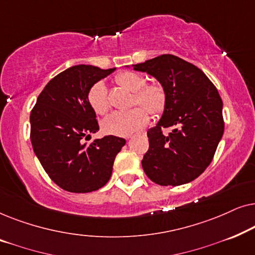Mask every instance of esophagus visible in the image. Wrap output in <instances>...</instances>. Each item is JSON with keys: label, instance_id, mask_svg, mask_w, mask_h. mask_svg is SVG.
I'll return each instance as SVG.
<instances>
[{"label": "esophagus", "instance_id": "obj_1", "mask_svg": "<svg viewBox=\"0 0 255 255\" xmlns=\"http://www.w3.org/2000/svg\"><path fill=\"white\" fill-rule=\"evenodd\" d=\"M128 138H130V137H128Z\"/></svg>", "mask_w": 255, "mask_h": 255}]
</instances>
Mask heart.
Instances as JSON below:
<instances>
[{"mask_svg":"<svg viewBox=\"0 0 255 255\" xmlns=\"http://www.w3.org/2000/svg\"><path fill=\"white\" fill-rule=\"evenodd\" d=\"M116 81L133 93L132 103L144 107L152 116H159L165 109L166 93L160 85H146L144 76L134 72L121 73L116 76ZM88 102L97 115H104L109 110L106 83L103 81L94 83L88 92ZM145 111L135 107L127 111H114L102 122L103 131L121 137L134 133L148 123V114Z\"/></svg>","mask_w":255,"mask_h":255,"instance_id":"b5f03b06","label":"heart"}]
</instances>
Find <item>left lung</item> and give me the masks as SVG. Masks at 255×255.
<instances>
[{
    "label": "left lung",
    "mask_w": 255,
    "mask_h": 255,
    "mask_svg": "<svg viewBox=\"0 0 255 255\" xmlns=\"http://www.w3.org/2000/svg\"><path fill=\"white\" fill-rule=\"evenodd\" d=\"M132 68L158 80L166 93L161 117L147 131L149 147L142 169L160 186L191 182L210 165L224 133L218 90L200 68L173 54ZM165 128H170L168 134L163 132Z\"/></svg>",
    "instance_id": "obj_1"
}]
</instances>
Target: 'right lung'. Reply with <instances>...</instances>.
Returning <instances> with one entry per match:
<instances>
[{
  "instance_id": "right-lung-1",
  "label": "right lung",
  "mask_w": 255,
  "mask_h": 255,
  "mask_svg": "<svg viewBox=\"0 0 255 255\" xmlns=\"http://www.w3.org/2000/svg\"><path fill=\"white\" fill-rule=\"evenodd\" d=\"M116 68L76 65L54 76L31 111V144L45 172L64 190L90 193L110 180L117 153L125 139L106 135L92 144L83 138L99 131L88 102L94 83Z\"/></svg>"
}]
</instances>
